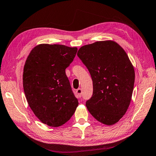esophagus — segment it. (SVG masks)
Listing matches in <instances>:
<instances>
[{"label":"esophagus","mask_w":156,"mask_h":156,"mask_svg":"<svg viewBox=\"0 0 156 156\" xmlns=\"http://www.w3.org/2000/svg\"><path fill=\"white\" fill-rule=\"evenodd\" d=\"M76 94H77L78 97H81V96H82V90H81L80 88H78V90H76Z\"/></svg>","instance_id":"1"}]
</instances>
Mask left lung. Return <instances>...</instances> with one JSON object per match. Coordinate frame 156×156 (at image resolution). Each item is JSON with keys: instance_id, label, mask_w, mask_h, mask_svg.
Returning <instances> with one entry per match:
<instances>
[{"instance_id": "8db88e82", "label": "left lung", "mask_w": 156, "mask_h": 156, "mask_svg": "<svg viewBox=\"0 0 156 156\" xmlns=\"http://www.w3.org/2000/svg\"><path fill=\"white\" fill-rule=\"evenodd\" d=\"M77 55L93 81L87 110L98 122L115 124L126 112L134 87V66L127 53L115 41L105 40L80 47Z\"/></svg>"}]
</instances>
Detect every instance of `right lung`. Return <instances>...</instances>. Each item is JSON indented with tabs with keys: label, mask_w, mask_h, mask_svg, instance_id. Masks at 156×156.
Masks as SVG:
<instances>
[{
	"label": "right lung",
	"mask_w": 156,
	"mask_h": 156,
	"mask_svg": "<svg viewBox=\"0 0 156 156\" xmlns=\"http://www.w3.org/2000/svg\"><path fill=\"white\" fill-rule=\"evenodd\" d=\"M77 50L41 44L32 49L25 62L23 86L27 101L36 117L49 126L68 122L78 105L65 73Z\"/></svg>",
	"instance_id": "add662e5"
}]
</instances>
